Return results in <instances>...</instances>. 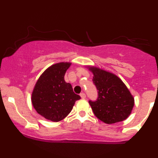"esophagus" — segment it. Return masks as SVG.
Segmentation results:
<instances>
[{"label":"esophagus","mask_w":158,"mask_h":158,"mask_svg":"<svg viewBox=\"0 0 158 158\" xmlns=\"http://www.w3.org/2000/svg\"><path fill=\"white\" fill-rule=\"evenodd\" d=\"M80 97L82 98V99H85L86 95H85V94H84V93H81V94H80Z\"/></svg>","instance_id":"1"}]
</instances>
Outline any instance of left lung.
Segmentation results:
<instances>
[{"instance_id": "8db88e82", "label": "left lung", "mask_w": 158, "mask_h": 158, "mask_svg": "<svg viewBox=\"0 0 158 158\" xmlns=\"http://www.w3.org/2000/svg\"><path fill=\"white\" fill-rule=\"evenodd\" d=\"M93 73V81L98 90L96 102L89 104L96 117L106 124L122 122L131 114L135 98L120 78L98 67L86 65Z\"/></svg>"}]
</instances>
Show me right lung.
I'll return each mask as SVG.
<instances>
[{
	"instance_id": "right-lung-1",
	"label": "right lung",
	"mask_w": 158,
	"mask_h": 158,
	"mask_svg": "<svg viewBox=\"0 0 158 158\" xmlns=\"http://www.w3.org/2000/svg\"><path fill=\"white\" fill-rule=\"evenodd\" d=\"M71 62L52 64L40 76L32 92L31 101L38 114L52 122H59L70 113L77 100L81 99L72 85L64 81Z\"/></svg>"
}]
</instances>
